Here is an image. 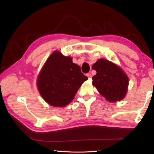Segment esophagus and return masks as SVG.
Listing matches in <instances>:
<instances>
[{"label":"esophagus","instance_id":"34e87169","mask_svg":"<svg viewBox=\"0 0 154 154\" xmlns=\"http://www.w3.org/2000/svg\"><path fill=\"white\" fill-rule=\"evenodd\" d=\"M87 76L89 77V78H91V77H92V75H91V73H87Z\"/></svg>","mask_w":154,"mask_h":154}]
</instances>
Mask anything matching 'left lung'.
<instances>
[{
    "label": "left lung",
    "instance_id": "1",
    "mask_svg": "<svg viewBox=\"0 0 154 154\" xmlns=\"http://www.w3.org/2000/svg\"><path fill=\"white\" fill-rule=\"evenodd\" d=\"M97 74L93 85L101 95L110 102L122 100L127 93L128 78L121 69L109 60L100 59L93 65Z\"/></svg>",
    "mask_w": 154,
    "mask_h": 154
}]
</instances>
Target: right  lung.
Listing matches in <instances>:
<instances>
[{"instance_id": "obj_1", "label": "right lung", "mask_w": 154, "mask_h": 154, "mask_svg": "<svg viewBox=\"0 0 154 154\" xmlns=\"http://www.w3.org/2000/svg\"><path fill=\"white\" fill-rule=\"evenodd\" d=\"M88 79L72 58L55 51L48 57L38 77V88L50 105L65 106L74 99L79 88Z\"/></svg>"}]
</instances>
